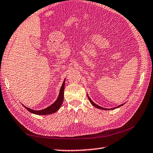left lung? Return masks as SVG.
Instances as JSON below:
<instances>
[{
  "instance_id": "8db88e82",
  "label": "left lung",
  "mask_w": 153,
  "mask_h": 153,
  "mask_svg": "<svg viewBox=\"0 0 153 153\" xmlns=\"http://www.w3.org/2000/svg\"><path fill=\"white\" fill-rule=\"evenodd\" d=\"M88 100H89V101H90V103H91V104H92V105H94V106L95 107H96V108H100V109H103V110H108V108H103V107H101L99 106V105H96V104L95 103H94V101L91 100V99H90V98L89 97V96H88ZM122 105H123V104H121V105H118V107H114V108H111V109H114V108L119 107L122 106Z\"/></svg>"
}]
</instances>
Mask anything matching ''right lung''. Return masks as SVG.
Instances as JSON below:
<instances>
[{
	"label": "right lung",
	"mask_w": 153,
	"mask_h": 153,
	"mask_svg": "<svg viewBox=\"0 0 153 153\" xmlns=\"http://www.w3.org/2000/svg\"><path fill=\"white\" fill-rule=\"evenodd\" d=\"M65 80H64L63 84L62 86V88H61V89H60L58 97H57V99L56 100L55 102L51 105L50 106H49L48 107H47V108H45V109H42V110L35 111V110L30 109V108H29L28 107H26L25 106H24V105H23V106H24V107L26 108V109H27V111L30 112V113L35 114H38V115L50 114H52V113H56V112L61 107V106H62V105L63 103V96H64V95H63L64 94V88H65Z\"/></svg>",
	"instance_id": "add662e5"
}]
</instances>
